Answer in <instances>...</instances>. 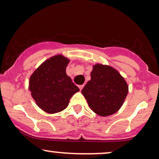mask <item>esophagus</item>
Instances as JSON below:
<instances>
[{
  "instance_id": "esophagus-1",
  "label": "esophagus",
  "mask_w": 159,
  "mask_h": 159,
  "mask_svg": "<svg viewBox=\"0 0 159 159\" xmlns=\"http://www.w3.org/2000/svg\"><path fill=\"white\" fill-rule=\"evenodd\" d=\"M83 87H84V85H79V89H80V90L83 89Z\"/></svg>"
}]
</instances>
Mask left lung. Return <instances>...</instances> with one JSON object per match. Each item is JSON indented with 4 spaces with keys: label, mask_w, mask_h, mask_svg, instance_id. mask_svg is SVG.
<instances>
[{
    "label": "left lung",
    "mask_w": 159,
    "mask_h": 159,
    "mask_svg": "<svg viewBox=\"0 0 159 159\" xmlns=\"http://www.w3.org/2000/svg\"><path fill=\"white\" fill-rule=\"evenodd\" d=\"M91 77L82 90L91 109L101 116L116 113L128 93L124 78L113 68L101 64L93 66Z\"/></svg>",
    "instance_id": "1"
}]
</instances>
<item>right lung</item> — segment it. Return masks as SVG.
<instances>
[{
	"instance_id": "right-lung-1",
	"label": "right lung",
	"mask_w": 159,
	"mask_h": 159,
	"mask_svg": "<svg viewBox=\"0 0 159 159\" xmlns=\"http://www.w3.org/2000/svg\"><path fill=\"white\" fill-rule=\"evenodd\" d=\"M69 60L62 55L52 57L43 62L29 79V90L38 106L48 113L68 107L70 97L80 89L66 70Z\"/></svg>"
}]
</instances>
